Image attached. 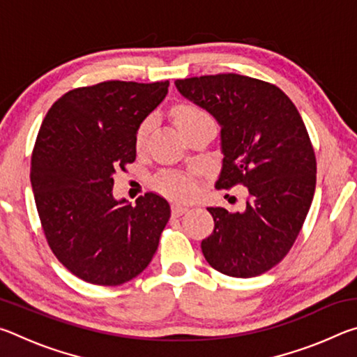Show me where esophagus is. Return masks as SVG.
Here are the masks:
<instances>
[{"label":"esophagus","mask_w":357,"mask_h":357,"mask_svg":"<svg viewBox=\"0 0 357 357\" xmlns=\"http://www.w3.org/2000/svg\"><path fill=\"white\" fill-rule=\"evenodd\" d=\"M185 211H189V208H187L185 204H179V203H174V204H172V214H173L174 217H178V215H181V214H184Z\"/></svg>","instance_id":"obj_1"}]
</instances>
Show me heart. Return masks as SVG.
Segmentation results:
<instances>
[{
    "mask_svg": "<svg viewBox=\"0 0 357 357\" xmlns=\"http://www.w3.org/2000/svg\"><path fill=\"white\" fill-rule=\"evenodd\" d=\"M172 113H173L174 123H176V126L183 134L187 129L192 128L193 124L209 118L208 113L204 112L202 107L190 104V102H181V104H178L173 108ZM153 123H154L153 116H146L144 119H142L140 124L137 126L135 137H134V143L137 149H142L144 146V143L148 140L149 132L153 129ZM154 187L160 193H164V195L170 198H174V200H187V198H190L197 190V185L190 176H187V174H181V173H170V172L159 174V176L154 179Z\"/></svg>",
    "mask_w": 357,
    "mask_h": 357,
    "instance_id": "1",
    "label": "heart"
}]
</instances>
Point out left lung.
I'll return each instance as SVG.
<instances>
[{"instance_id": "left-lung-1", "label": "left lung", "mask_w": 357, "mask_h": 357, "mask_svg": "<svg viewBox=\"0 0 357 357\" xmlns=\"http://www.w3.org/2000/svg\"><path fill=\"white\" fill-rule=\"evenodd\" d=\"M178 91L220 124L217 189L247 187L244 211L208 208L214 231L202 241L219 273L249 279L279 264L309 213L317 159L298 108L275 84L238 74L176 80Z\"/></svg>"}]
</instances>
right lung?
Wrapping results in <instances>:
<instances>
[{"label": "right lung", "instance_id": "add662e5", "mask_svg": "<svg viewBox=\"0 0 357 357\" xmlns=\"http://www.w3.org/2000/svg\"><path fill=\"white\" fill-rule=\"evenodd\" d=\"M170 82H102L72 89L45 114L31 157V185L52 252L72 274L116 287L142 274L170 219L157 193L135 206L114 200L113 174L135 160V129Z\"/></svg>", "mask_w": 357, "mask_h": 357}]
</instances>
